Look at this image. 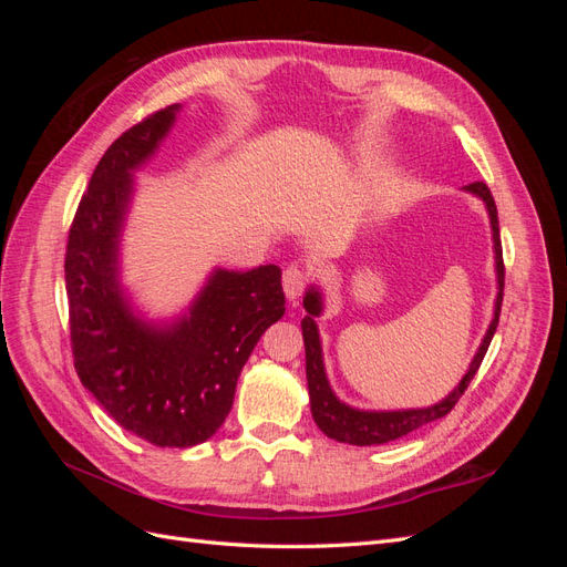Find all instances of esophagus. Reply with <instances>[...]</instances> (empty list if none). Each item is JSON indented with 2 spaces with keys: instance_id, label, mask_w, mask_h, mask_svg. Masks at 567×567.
Instances as JSON below:
<instances>
[{
  "instance_id": "esophagus-1",
  "label": "esophagus",
  "mask_w": 567,
  "mask_h": 567,
  "mask_svg": "<svg viewBox=\"0 0 567 567\" xmlns=\"http://www.w3.org/2000/svg\"><path fill=\"white\" fill-rule=\"evenodd\" d=\"M305 286H307V274H305L300 267H288V269L284 271V293H286L290 300L300 298Z\"/></svg>"
}]
</instances>
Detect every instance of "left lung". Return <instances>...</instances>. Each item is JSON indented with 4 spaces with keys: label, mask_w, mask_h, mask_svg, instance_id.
<instances>
[{
    "label": "left lung",
    "mask_w": 567,
    "mask_h": 567,
    "mask_svg": "<svg viewBox=\"0 0 567 567\" xmlns=\"http://www.w3.org/2000/svg\"><path fill=\"white\" fill-rule=\"evenodd\" d=\"M463 192H468L477 196L485 203V208L489 213V225H492V241H494V267H496V293L494 300V317L489 329L480 342V348L473 357V362L466 371V375L458 381V385L447 394V398L440 400L433 406L425 409H400V411H362V409H352L346 402H340L336 398V392L329 385V379H326L323 371V354H321V340H319V329H317V317L323 310V300L319 288L312 286L307 290L302 305L307 310V317L302 319V340H305V369H307V388H310V404H312V416L315 423L319 425V431L323 435H329L338 442H348L357 444V447H371V444H385L398 437L409 435L416 427L433 423L442 416H447L458 402V398L466 392L468 383L473 381V375L477 373L480 364H483L485 352L489 348V342L494 338L496 323H499V312H502V300H504V257H502V238H499V217H496V205L492 198V192L487 188L485 182H473L468 186H463Z\"/></svg>",
    "instance_id": "1"
}]
</instances>
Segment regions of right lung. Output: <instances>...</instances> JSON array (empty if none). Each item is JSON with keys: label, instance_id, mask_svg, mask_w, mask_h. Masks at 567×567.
Masks as SVG:
<instances>
[{"label": "right lung", "instance_id": "obj_1", "mask_svg": "<svg viewBox=\"0 0 567 567\" xmlns=\"http://www.w3.org/2000/svg\"><path fill=\"white\" fill-rule=\"evenodd\" d=\"M179 104L144 117L99 161L68 234L65 293L82 385L117 425L156 447H194L217 433L257 340L286 312L281 269H215L188 312L136 317L120 286V236L140 169Z\"/></svg>", "mask_w": 567, "mask_h": 567}]
</instances>
